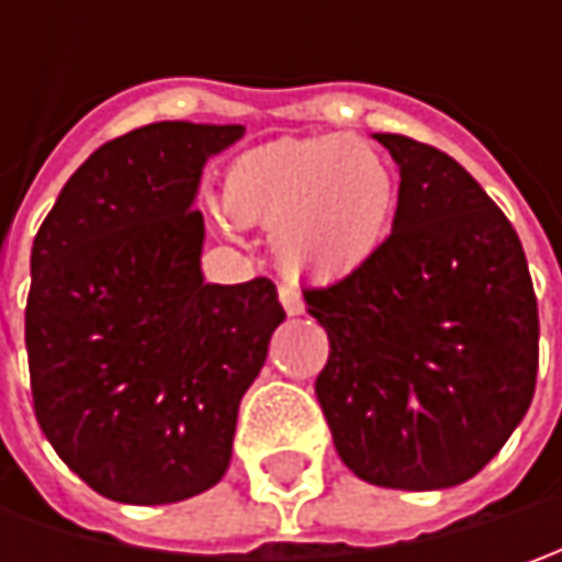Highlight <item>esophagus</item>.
Wrapping results in <instances>:
<instances>
[{
    "label": "esophagus",
    "instance_id": "obj_1",
    "mask_svg": "<svg viewBox=\"0 0 562 562\" xmlns=\"http://www.w3.org/2000/svg\"><path fill=\"white\" fill-rule=\"evenodd\" d=\"M278 300H281V306H284V313L288 315H303V300H300V293L288 288V284H281L278 288Z\"/></svg>",
    "mask_w": 562,
    "mask_h": 562
}]
</instances>
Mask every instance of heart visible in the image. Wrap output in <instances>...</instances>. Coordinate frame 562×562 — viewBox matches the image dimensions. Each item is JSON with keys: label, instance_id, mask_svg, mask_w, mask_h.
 I'll return each instance as SVG.
<instances>
[{"label": "heart", "instance_id": "heart-1", "mask_svg": "<svg viewBox=\"0 0 562 562\" xmlns=\"http://www.w3.org/2000/svg\"><path fill=\"white\" fill-rule=\"evenodd\" d=\"M222 209L237 225L269 227L281 271L335 284L384 249L397 218V178L369 143L347 134L288 137L227 165Z\"/></svg>", "mask_w": 562, "mask_h": 562}]
</instances>
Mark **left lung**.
Wrapping results in <instances>:
<instances>
[{"instance_id":"left-lung-1","label":"left lung","mask_w":562,"mask_h":562,"mask_svg":"<svg viewBox=\"0 0 562 562\" xmlns=\"http://www.w3.org/2000/svg\"><path fill=\"white\" fill-rule=\"evenodd\" d=\"M400 168L372 266L303 291L328 331L315 381L337 457L400 491L463 485L507 443L538 375V300L507 215L441 149L375 134Z\"/></svg>"}]
</instances>
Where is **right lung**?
I'll return each mask as SVG.
<instances>
[{
	"label": "right lung",
	"instance_id": "1",
	"mask_svg": "<svg viewBox=\"0 0 562 562\" xmlns=\"http://www.w3.org/2000/svg\"><path fill=\"white\" fill-rule=\"evenodd\" d=\"M244 124L156 121L99 146L31 249L33 409L71 472L119 504L222 482L237 409L284 322L269 278L209 284L203 168Z\"/></svg>",
	"mask_w": 562,
	"mask_h": 562
}]
</instances>
